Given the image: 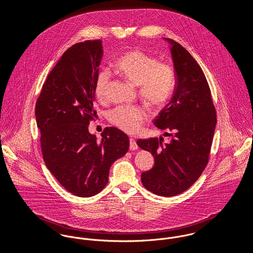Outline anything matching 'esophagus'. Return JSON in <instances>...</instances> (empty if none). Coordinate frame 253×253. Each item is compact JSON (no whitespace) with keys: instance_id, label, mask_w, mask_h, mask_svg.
<instances>
[{"instance_id":"1","label":"esophagus","mask_w":253,"mask_h":253,"mask_svg":"<svg viewBox=\"0 0 253 253\" xmlns=\"http://www.w3.org/2000/svg\"><path fill=\"white\" fill-rule=\"evenodd\" d=\"M138 147H137V144H136V141L134 140V138H130V150H136Z\"/></svg>"}]
</instances>
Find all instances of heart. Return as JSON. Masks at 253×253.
<instances>
[{
	"instance_id": "b5f03b06",
	"label": "heart",
	"mask_w": 253,
	"mask_h": 253,
	"mask_svg": "<svg viewBox=\"0 0 253 253\" xmlns=\"http://www.w3.org/2000/svg\"><path fill=\"white\" fill-rule=\"evenodd\" d=\"M113 68L126 81L137 85V92L145 105L157 111L163 108L173 94L175 73L165 62H158L154 56L140 48H132L118 57ZM109 75L98 73L94 85V94L100 102L105 100ZM146 119L144 110L137 106H119L109 113L110 122L128 133H135Z\"/></svg>"
}]
</instances>
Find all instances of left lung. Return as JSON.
Wrapping results in <instances>:
<instances>
[{"mask_svg": "<svg viewBox=\"0 0 253 253\" xmlns=\"http://www.w3.org/2000/svg\"><path fill=\"white\" fill-rule=\"evenodd\" d=\"M168 40L175 70L170 101L154 120L169 141L138 139L136 144L155 158L154 167L142 172L145 188L170 197L188 190L202 174L210 158L216 125V110L204 73L193 56L178 42Z\"/></svg>", "mask_w": 253, "mask_h": 253, "instance_id": "obj_1", "label": "left lung"}]
</instances>
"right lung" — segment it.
Masks as SVG:
<instances>
[{"instance_id":"1","label":"right lung","mask_w":253,"mask_h":253,"mask_svg":"<svg viewBox=\"0 0 253 253\" xmlns=\"http://www.w3.org/2000/svg\"><path fill=\"white\" fill-rule=\"evenodd\" d=\"M103 55L100 40L67 49L49 73L38 97L37 126L44 163L60 185L80 197L100 193L112 164L129 149V137L106 127L101 139L88 131L96 111L94 85Z\"/></svg>"}]
</instances>
